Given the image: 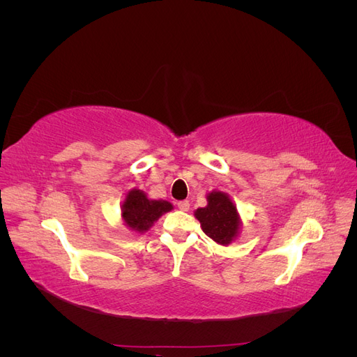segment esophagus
<instances>
[{"mask_svg": "<svg viewBox=\"0 0 357 357\" xmlns=\"http://www.w3.org/2000/svg\"><path fill=\"white\" fill-rule=\"evenodd\" d=\"M177 207H178L181 211H188V210H189V207H190V202H189L188 199H185V201H178V202H177Z\"/></svg>", "mask_w": 357, "mask_h": 357, "instance_id": "34e87169", "label": "esophagus"}]
</instances>
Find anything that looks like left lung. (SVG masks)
<instances>
[{
	"label": "left lung",
	"instance_id": "left-lung-1",
	"mask_svg": "<svg viewBox=\"0 0 357 357\" xmlns=\"http://www.w3.org/2000/svg\"><path fill=\"white\" fill-rule=\"evenodd\" d=\"M207 205L195 211L201 228L213 241L222 245L231 244L240 234V214L229 195L213 190L207 195Z\"/></svg>",
	"mask_w": 357,
	"mask_h": 357
}]
</instances>
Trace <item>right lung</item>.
<instances>
[{
    "label": "right lung",
    "instance_id": "1",
    "mask_svg": "<svg viewBox=\"0 0 357 357\" xmlns=\"http://www.w3.org/2000/svg\"><path fill=\"white\" fill-rule=\"evenodd\" d=\"M121 210L128 228L143 234L152 228L162 214L172 210V204L164 199H149L143 190L132 189L126 193Z\"/></svg>",
    "mask_w": 357,
    "mask_h": 357
}]
</instances>
